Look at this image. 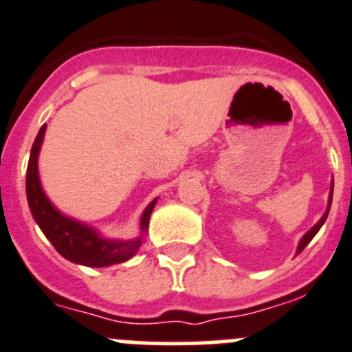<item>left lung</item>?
<instances>
[{
	"label": "left lung",
	"mask_w": 352,
	"mask_h": 352,
	"mask_svg": "<svg viewBox=\"0 0 352 352\" xmlns=\"http://www.w3.org/2000/svg\"><path fill=\"white\" fill-rule=\"evenodd\" d=\"M331 196H333V182H331V187H330V198H328V206H327V210H324L323 217H321L320 221H318V224H316V226H313V228H311L309 231H307V232H305L304 236H302L300 243H298V246H297V254H300V252L304 250L305 246L309 245V241H311V239H313L314 236H316V232L320 231V229H321V226H323V224H324V221H327L328 212H330V206H331Z\"/></svg>",
	"instance_id": "8db88e82"
}]
</instances>
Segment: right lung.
I'll use <instances>...</instances> for the list:
<instances>
[{
	"label": "right lung",
	"instance_id": "right-lung-1",
	"mask_svg": "<svg viewBox=\"0 0 352 352\" xmlns=\"http://www.w3.org/2000/svg\"><path fill=\"white\" fill-rule=\"evenodd\" d=\"M45 130H47V124L39 128L34 144H32L28 177H25L29 208H31L32 217H34L36 224L39 226L43 234L50 239L55 250L62 257L74 262V264L88 265V267H107V265L121 264V262L133 257L142 245V236L149 228V217L157 199H153L144 210L142 217H140V236L135 239H130V241L102 238L94 228L60 213L47 198L41 182H39L38 156L43 137H45Z\"/></svg>",
	"mask_w": 352,
	"mask_h": 352
}]
</instances>
